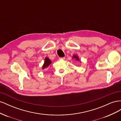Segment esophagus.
Masks as SVG:
<instances>
[{"instance_id":"34e87169","label":"esophagus","mask_w":121,"mask_h":121,"mask_svg":"<svg viewBox=\"0 0 121 121\" xmlns=\"http://www.w3.org/2000/svg\"><path fill=\"white\" fill-rule=\"evenodd\" d=\"M59 60H65V57H60Z\"/></svg>"}]
</instances>
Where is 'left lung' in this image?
Masks as SVG:
<instances>
[{
	"label": "left lung",
	"instance_id": "obj_1",
	"mask_svg": "<svg viewBox=\"0 0 121 121\" xmlns=\"http://www.w3.org/2000/svg\"><path fill=\"white\" fill-rule=\"evenodd\" d=\"M73 58H74V59H75V60H76L79 61L80 62H81V60H79L78 56H77V55H76V54H75V55H74V56H73Z\"/></svg>",
	"mask_w": 121,
	"mask_h": 121
}]
</instances>
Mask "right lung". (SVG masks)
<instances>
[{"mask_svg": "<svg viewBox=\"0 0 121 121\" xmlns=\"http://www.w3.org/2000/svg\"><path fill=\"white\" fill-rule=\"evenodd\" d=\"M51 64H52V61H51V60L49 59V58L47 57H45L44 63V64L42 66V69H46L47 68H48Z\"/></svg>", "mask_w": 121, "mask_h": 121, "instance_id": "right-lung-1", "label": "right lung"}]
</instances>
